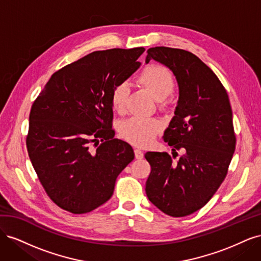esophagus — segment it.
<instances>
[{"label": "esophagus", "instance_id": "esophagus-1", "mask_svg": "<svg viewBox=\"0 0 261 261\" xmlns=\"http://www.w3.org/2000/svg\"><path fill=\"white\" fill-rule=\"evenodd\" d=\"M134 152H135L136 159H143V158H144V153H143V151H141L139 148H135V150H134Z\"/></svg>", "mask_w": 261, "mask_h": 261}]
</instances>
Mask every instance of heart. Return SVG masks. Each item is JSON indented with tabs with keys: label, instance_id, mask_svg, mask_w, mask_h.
Returning a JSON list of instances; mask_svg holds the SVG:
<instances>
[{
	"label": "heart",
	"instance_id": "1",
	"mask_svg": "<svg viewBox=\"0 0 261 261\" xmlns=\"http://www.w3.org/2000/svg\"><path fill=\"white\" fill-rule=\"evenodd\" d=\"M139 83L145 86L152 97L158 101H163L174 90V78L168 68L160 65L146 67L139 76ZM129 93L127 83L116 84L111 92V103L117 112H123ZM161 122L156 118L132 117L121 126L122 136L138 146H146L154 138L161 129Z\"/></svg>",
	"mask_w": 261,
	"mask_h": 261
}]
</instances>
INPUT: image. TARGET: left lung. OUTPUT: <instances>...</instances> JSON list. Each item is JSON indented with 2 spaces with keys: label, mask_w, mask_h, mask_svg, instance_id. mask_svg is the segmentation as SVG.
Segmentation results:
<instances>
[{
  "label": "left lung",
  "mask_w": 261,
  "mask_h": 261,
  "mask_svg": "<svg viewBox=\"0 0 261 261\" xmlns=\"http://www.w3.org/2000/svg\"><path fill=\"white\" fill-rule=\"evenodd\" d=\"M154 60L174 74L179 97L163 139L183 155L173 162L168 152H147L151 172L146 181L149 200L165 215L185 217L201 209L224 180L236 138L230 100L217 75L195 54L155 46Z\"/></svg>",
  "instance_id": "1"
}]
</instances>
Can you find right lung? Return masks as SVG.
I'll return each mask as SVG.
<instances>
[{
	"label": "right lung",
	"instance_id": "add662e5",
	"mask_svg": "<svg viewBox=\"0 0 261 261\" xmlns=\"http://www.w3.org/2000/svg\"><path fill=\"white\" fill-rule=\"evenodd\" d=\"M144 51L86 55L55 72L31 107L28 154L60 208L81 215L103 204L113 195L118 174L134 160L132 146L114 138L111 92L139 68L137 59Z\"/></svg>",
	"mask_w": 261,
	"mask_h": 261
}]
</instances>
